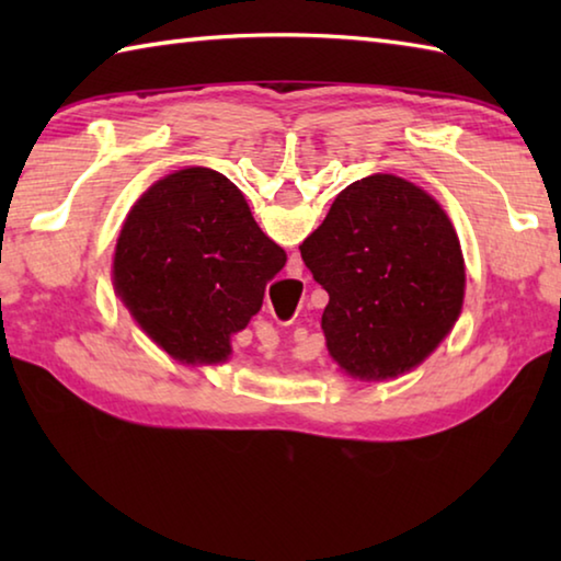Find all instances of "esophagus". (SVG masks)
<instances>
[{"label":"esophagus","instance_id":"esophagus-1","mask_svg":"<svg viewBox=\"0 0 561 561\" xmlns=\"http://www.w3.org/2000/svg\"><path fill=\"white\" fill-rule=\"evenodd\" d=\"M291 319H294V317H291Z\"/></svg>","mask_w":561,"mask_h":561}]
</instances>
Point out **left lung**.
Here are the masks:
<instances>
[{"label": "left lung", "instance_id": "8db88e82", "mask_svg": "<svg viewBox=\"0 0 561 561\" xmlns=\"http://www.w3.org/2000/svg\"><path fill=\"white\" fill-rule=\"evenodd\" d=\"M299 250L329 294L321 329L348 376L408 371L460 317L458 234L443 207L403 178L376 173L341 190Z\"/></svg>", "mask_w": 561, "mask_h": 561}]
</instances>
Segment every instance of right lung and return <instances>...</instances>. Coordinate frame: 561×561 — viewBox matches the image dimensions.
Returning <instances> with one entry per match:
<instances>
[{
  "label": "right lung",
  "instance_id": "right-lung-1",
  "mask_svg": "<svg viewBox=\"0 0 561 561\" xmlns=\"http://www.w3.org/2000/svg\"><path fill=\"white\" fill-rule=\"evenodd\" d=\"M287 254L210 168L175 170L130 207L113 287L140 329L185 364H222Z\"/></svg>",
  "mask_w": 561,
  "mask_h": 561
}]
</instances>
